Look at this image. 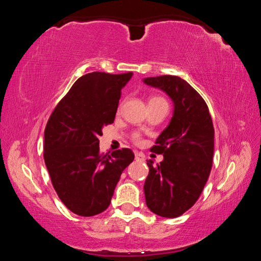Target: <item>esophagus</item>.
Instances as JSON below:
<instances>
[{
  "instance_id": "34e87169",
  "label": "esophagus",
  "mask_w": 261,
  "mask_h": 261,
  "mask_svg": "<svg viewBox=\"0 0 261 261\" xmlns=\"http://www.w3.org/2000/svg\"><path fill=\"white\" fill-rule=\"evenodd\" d=\"M135 158H136V160L137 161H145V155H144V153H141V152H135Z\"/></svg>"
}]
</instances>
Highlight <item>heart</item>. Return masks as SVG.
<instances>
[{
    "label": "heart",
    "mask_w": 261,
    "mask_h": 261,
    "mask_svg": "<svg viewBox=\"0 0 261 261\" xmlns=\"http://www.w3.org/2000/svg\"><path fill=\"white\" fill-rule=\"evenodd\" d=\"M153 99H160V98H153ZM136 140H138V137H136Z\"/></svg>",
    "instance_id": "1"
}]
</instances>
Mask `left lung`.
I'll return each mask as SVG.
<instances>
[{"label": "left lung", "mask_w": 261, "mask_h": 261, "mask_svg": "<svg viewBox=\"0 0 261 261\" xmlns=\"http://www.w3.org/2000/svg\"><path fill=\"white\" fill-rule=\"evenodd\" d=\"M143 82L173 101V117L152 152L163 154L156 166L147 160L144 184L146 205L163 218H177L194 205L208 179L214 154V127L204 99L177 76L147 77Z\"/></svg>", "instance_id": "1"}]
</instances>
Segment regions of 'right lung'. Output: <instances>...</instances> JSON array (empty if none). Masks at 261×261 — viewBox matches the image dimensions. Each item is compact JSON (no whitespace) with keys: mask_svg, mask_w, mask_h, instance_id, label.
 Listing matches in <instances>:
<instances>
[{"mask_svg":"<svg viewBox=\"0 0 261 261\" xmlns=\"http://www.w3.org/2000/svg\"><path fill=\"white\" fill-rule=\"evenodd\" d=\"M131 77L132 72L84 74L48 120L43 159L57 196L74 214L93 216L107 210L123 170L134 161L129 148L105 155L99 147Z\"/></svg>","mask_w":261,"mask_h":261,"instance_id":"1","label":"right lung"}]
</instances>
